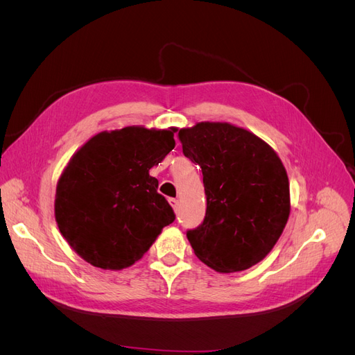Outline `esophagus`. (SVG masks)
<instances>
[{
	"mask_svg": "<svg viewBox=\"0 0 355 355\" xmlns=\"http://www.w3.org/2000/svg\"><path fill=\"white\" fill-rule=\"evenodd\" d=\"M168 202H170V206L173 207L175 211L179 210V200H176V198H168Z\"/></svg>",
	"mask_w": 355,
	"mask_h": 355,
	"instance_id": "esophagus-1",
	"label": "esophagus"
}]
</instances>
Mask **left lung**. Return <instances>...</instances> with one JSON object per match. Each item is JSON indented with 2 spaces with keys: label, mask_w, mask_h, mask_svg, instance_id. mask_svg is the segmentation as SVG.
<instances>
[{
  "label": "left lung",
  "mask_w": 355,
  "mask_h": 355,
  "mask_svg": "<svg viewBox=\"0 0 355 355\" xmlns=\"http://www.w3.org/2000/svg\"><path fill=\"white\" fill-rule=\"evenodd\" d=\"M182 151L202 171L206 216L187 237L201 262L237 272L261 262L290 214L286 168L274 149L245 128L198 123L180 128Z\"/></svg>",
  "instance_id": "1"
}]
</instances>
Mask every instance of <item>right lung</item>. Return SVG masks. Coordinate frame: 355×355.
<instances>
[{"mask_svg":"<svg viewBox=\"0 0 355 355\" xmlns=\"http://www.w3.org/2000/svg\"><path fill=\"white\" fill-rule=\"evenodd\" d=\"M175 127L101 132L72 155L56 187L60 234L85 262L123 270L149 250L175 211L149 176L175 148Z\"/></svg>","mask_w":355,"mask_h":355,"instance_id":"obj_1","label":"right lung"}]
</instances>
